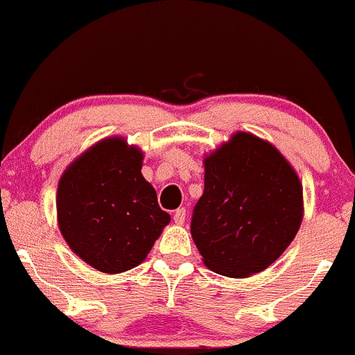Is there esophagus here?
Segmentation results:
<instances>
[{
  "label": "esophagus",
  "instance_id": "34e87169",
  "mask_svg": "<svg viewBox=\"0 0 355 355\" xmlns=\"http://www.w3.org/2000/svg\"><path fill=\"white\" fill-rule=\"evenodd\" d=\"M184 220H186V208H178L176 211H174V222H176V224H184Z\"/></svg>",
  "mask_w": 355,
  "mask_h": 355
}]
</instances>
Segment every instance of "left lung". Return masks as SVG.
<instances>
[{
	"instance_id": "8db88e82",
	"label": "left lung",
	"mask_w": 355,
	"mask_h": 355,
	"mask_svg": "<svg viewBox=\"0 0 355 355\" xmlns=\"http://www.w3.org/2000/svg\"><path fill=\"white\" fill-rule=\"evenodd\" d=\"M302 220V186L273 145L239 131L205 159V189L191 236L214 272H263L292 243Z\"/></svg>"
}]
</instances>
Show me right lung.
Wrapping results in <instances>:
<instances>
[{"label":"right lung","mask_w":355,"mask_h":355,"mask_svg":"<svg viewBox=\"0 0 355 355\" xmlns=\"http://www.w3.org/2000/svg\"><path fill=\"white\" fill-rule=\"evenodd\" d=\"M144 153L105 138L64 171L56 196L64 241L92 268L119 273L144 261L171 215L141 176Z\"/></svg>","instance_id":"right-lung-1"}]
</instances>
